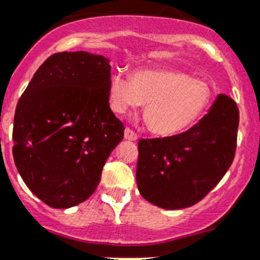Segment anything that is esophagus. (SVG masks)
<instances>
[{"label": "esophagus", "mask_w": 260, "mask_h": 260, "mask_svg": "<svg viewBox=\"0 0 260 260\" xmlns=\"http://www.w3.org/2000/svg\"><path fill=\"white\" fill-rule=\"evenodd\" d=\"M124 138H125V140H129V141H136V140L138 138V136H137V133L133 132L131 128H125V129H124Z\"/></svg>", "instance_id": "obj_1"}]
</instances>
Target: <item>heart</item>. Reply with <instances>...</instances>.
I'll return each mask as SVG.
<instances>
[{"instance_id": "b5f03b06", "label": "heart", "mask_w": 260, "mask_h": 260, "mask_svg": "<svg viewBox=\"0 0 260 260\" xmlns=\"http://www.w3.org/2000/svg\"><path fill=\"white\" fill-rule=\"evenodd\" d=\"M213 97L207 81L171 69L135 70L131 78L115 73L108 88L109 105L114 113L123 115L146 104L147 122L161 136L177 135L198 122Z\"/></svg>"}]
</instances>
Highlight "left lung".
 <instances>
[{"instance_id":"1","label":"left lung","mask_w":260,"mask_h":260,"mask_svg":"<svg viewBox=\"0 0 260 260\" xmlns=\"http://www.w3.org/2000/svg\"><path fill=\"white\" fill-rule=\"evenodd\" d=\"M239 109L219 94L209 113L186 132L138 141L136 169L142 198L163 209H183L223 178L236 152Z\"/></svg>"}]
</instances>
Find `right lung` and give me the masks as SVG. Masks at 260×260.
Listing matches in <instances>:
<instances>
[{"label":"right lung","instance_id":"1","mask_svg":"<svg viewBox=\"0 0 260 260\" xmlns=\"http://www.w3.org/2000/svg\"><path fill=\"white\" fill-rule=\"evenodd\" d=\"M109 60L86 51L53 53L16 105L14 161L29 190L48 207L83 203L124 125L109 105Z\"/></svg>","mask_w":260,"mask_h":260}]
</instances>
